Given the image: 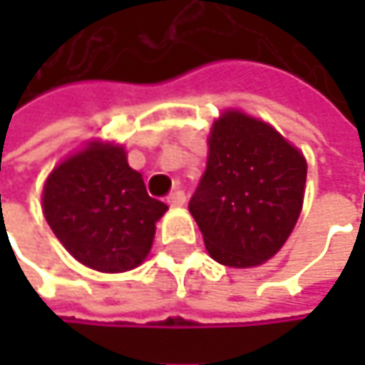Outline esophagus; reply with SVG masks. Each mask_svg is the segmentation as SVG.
<instances>
[{
    "label": "esophagus",
    "mask_w": 365,
    "mask_h": 365,
    "mask_svg": "<svg viewBox=\"0 0 365 365\" xmlns=\"http://www.w3.org/2000/svg\"><path fill=\"white\" fill-rule=\"evenodd\" d=\"M169 205H171V207H183V205H185V194H183L182 190H175V192L169 196Z\"/></svg>",
    "instance_id": "obj_1"
}]
</instances>
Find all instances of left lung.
Masks as SVG:
<instances>
[{"label": "left lung", "mask_w": 365, "mask_h": 365, "mask_svg": "<svg viewBox=\"0 0 365 365\" xmlns=\"http://www.w3.org/2000/svg\"><path fill=\"white\" fill-rule=\"evenodd\" d=\"M207 145L187 209L215 262L255 268L277 255L300 217L307 158L272 124L237 108L213 120Z\"/></svg>", "instance_id": "obj_1"}]
</instances>
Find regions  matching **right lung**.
<instances>
[{
	"mask_svg": "<svg viewBox=\"0 0 365 365\" xmlns=\"http://www.w3.org/2000/svg\"><path fill=\"white\" fill-rule=\"evenodd\" d=\"M41 211L71 257L113 274L145 262L169 207L148 194L122 143L95 137L48 173Z\"/></svg>",
	"mask_w": 365,
	"mask_h": 365,
	"instance_id": "add662e5",
	"label": "right lung"
}]
</instances>
